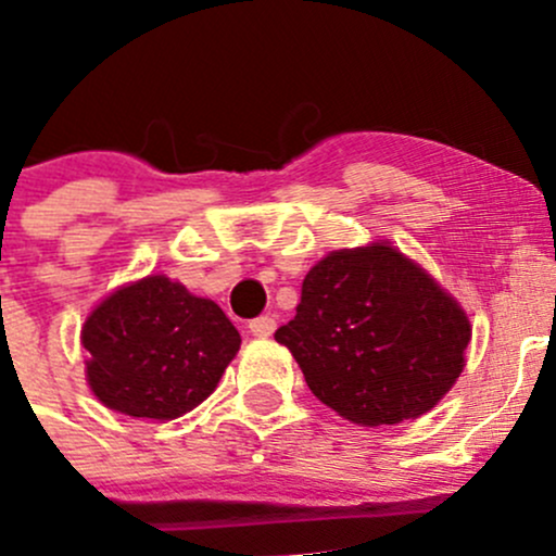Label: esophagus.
<instances>
[{"label":"esophagus","mask_w":556,"mask_h":556,"mask_svg":"<svg viewBox=\"0 0 556 556\" xmlns=\"http://www.w3.org/2000/svg\"><path fill=\"white\" fill-rule=\"evenodd\" d=\"M274 328H277V320L271 315H261L255 320H250V333L252 337H271Z\"/></svg>","instance_id":"1"}]
</instances>
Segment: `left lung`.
Returning <instances> with one entry per match:
<instances>
[{
  "label": "left lung",
  "instance_id": "1",
  "mask_svg": "<svg viewBox=\"0 0 556 556\" xmlns=\"http://www.w3.org/2000/svg\"><path fill=\"white\" fill-rule=\"evenodd\" d=\"M470 333L462 306L424 268L371 244L312 266L295 317L274 339L323 404L380 427L429 413L451 391Z\"/></svg>",
  "mask_w": 556,
  "mask_h": 556
}]
</instances>
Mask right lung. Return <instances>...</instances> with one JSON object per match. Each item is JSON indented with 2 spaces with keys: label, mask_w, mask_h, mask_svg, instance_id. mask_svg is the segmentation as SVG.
Here are the masks:
<instances>
[{
  "label": "right lung",
  "mask_w": 556,
  "mask_h": 556,
  "mask_svg": "<svg viewBox=\"0 0 556 556\" xmlns=\"http://www.w3.org/2000/svg\"><path fill=\"white\" fill-rule=\"evenodd\" d=\"M80 342L105 407L170 421L217 388L241 337L214 301L157 274L108 295L86 317Z\"/></svg>",
  "instance_id": "add662e5"
}]
</instances>
